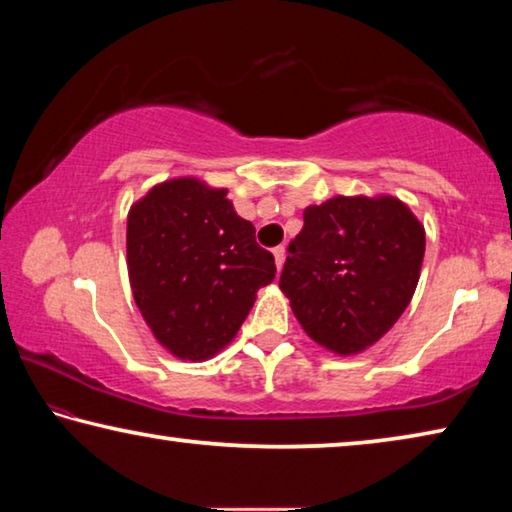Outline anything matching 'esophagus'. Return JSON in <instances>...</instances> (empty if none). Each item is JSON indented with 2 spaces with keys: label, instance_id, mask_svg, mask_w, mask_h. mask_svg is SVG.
I'll use <instances>...</instances> for the list:
<instances>
[{
  "label": "esophagus",
  "instance_id": "1",
  "mask_svg": "<svg viewBox=\"0 0 512 512\" xmlns=\"http://www.w3.org/2000/svg\"><path fill=\"white\" fill-rule=\"evenodd\" d=\"M273 257H275V269H282V266H285V248L282 246H278V248H273Z\"/></svg>",
  "mask_w": 512,
  "mask_h": 512
}]
</instances>
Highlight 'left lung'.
I'll return each mask as SVG.
<instances>
[{
	"instance_id": "1",
	"label": "left lung",
	"mask_w": 512,
	"mask_h": 512,
	"mask_svg": "<svg viewBox=\"0 0 512 512\" xmlns=\"http://www.w3.org/2000/svg\"><path fill=\"white\" fill-rule=\"evenodd\" d=\"M280 289L307 337L358 355L399 321L415 294L426 232L394 196H335L303 212Z\"/></svg>"
}]
</instances>
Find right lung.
<instances>
[{
    "label": "right lung",
    "mask_w": 512,
    "mask_h": 512,
    "mask_svg": "<svg viewBox=\"0 0 512 512\" xmlns=\"http://www.w3.org/2000/svg\"><path fill=\"white\" fill-rule=\"evenodd\" d=\"M127 271L154 339L175 358L202 362L237 337L275 262L227 189L175 177L129 207Z\"/></svg>",
    "instance_id": "add662e5"
}]
</instances>
